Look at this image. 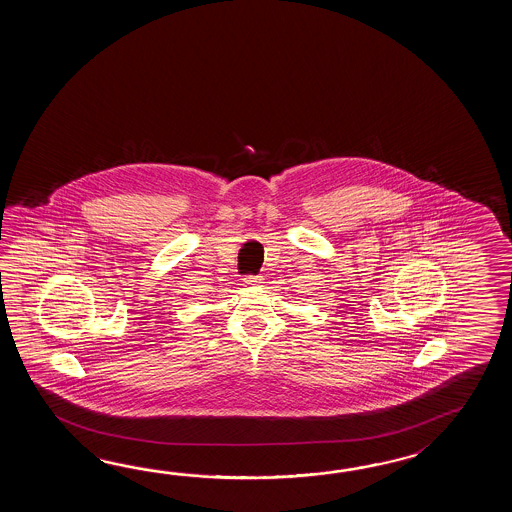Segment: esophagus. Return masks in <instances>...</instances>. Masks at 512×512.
<instances>
[{"mask_svg": "<svg viewBox=\"0 0 512 512\" xmlns=\"http://www.w3.org/2000/svg\"><path fill=\"white\" fill-rule=\"evenodd\" d=\"M261 282H263L261 276H247V278H245V283L251 285V287H256V285H260Z\"/></svg>", "mask_w": 512, "mask_h": 512, "instance_id": "1", "label": "esophagus"}]
</instances>
